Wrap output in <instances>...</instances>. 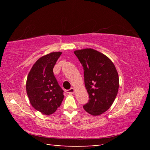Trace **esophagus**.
Here are the masks:
<instances>
[{"instance_id":"34e87169","label":"esophagus","mask_w":150,"mask_h":150,"mask_svg":"<svg viewBox=\"0 0 150 150\" xmlns=\"http://www.w3.org/2000/svg\"><path fill=\"white\" fill-rule=\"evenodd\" d=\"M67 93L68 94H69V95H73V94H74L75 93V89L73 88H71L70 89L67 91Z\"/></svg>"}]
</instances>
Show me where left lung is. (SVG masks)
I'll list each match as a JSON object with an SVG mask.
<instances>
[{
  "label": "left lung",
  "mask_w": 150,
  "mask_h": 150,
  "mask_svg": "<svg viewBox=\"0 0 150 150\" xmlns=\"http://www.w3.org/2000/svg\"><path fill=\"white\" fill-rule=\"evenodd\" d=\"M74 54L84 69L85 85L89 96L83 106L93 116L102 115L110 107L118 94L119 77L109 58L91 48L75 50Z\"/></svg>",
  "instance_id": "1"
}]
</instances>
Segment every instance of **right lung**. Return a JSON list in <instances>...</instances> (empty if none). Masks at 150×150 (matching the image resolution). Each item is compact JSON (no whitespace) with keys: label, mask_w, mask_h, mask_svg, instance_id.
I'll return each mask as SVG.
<instances>
[{"label":"right lung","mask_w":150,"mask_h":150,"mask_svg":"<svg viewBox=\"0 0 150 150\" xmlns=\"http://www.w3.org/2000/svg\"><path fill=\"white\" fill-rule=\"evenodd\" d=\"M62 52H52L37 60L28 73L26 93L30 104L45 115L54 113L62 104L64 95L53 72Z\"/></svg>","instance_id":"add662e5"}]
</instances>
